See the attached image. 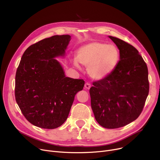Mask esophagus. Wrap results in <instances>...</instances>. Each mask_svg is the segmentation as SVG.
Masks as SVG:
<instances>
[{
	"label": "esophagus",
	"mask_w": 160,
	"mask_h": 160,
	"mask_svg": "<svg viewBox=\"0 0 160 160\" xmlns=\"http://www.w3.org/2000/svg\"><path fill=\"white\" fill-rule=\"evenodd\" d=\"M85 88H86V89H89L90 88H91V84L89 83H88V82H86V83H85Z\"/></svg>",
	"instance_id": "obj_1"
}]
</instances>
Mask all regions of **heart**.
Here are the masks:
<instances>
[{
    "label": "heart",
    "instance_id": "heart-1",
    "mask_svg": "<svg viewBox=\"0 0 160 160\" xmlns=\"http://www.w3.org/2000/svg\"><path fill=\"white\" fill-rule=\"evenodd\" d=\"M120 53L113 45H107L93 41L82 46L77 51L74 65L78 67V62L88 68V72L92 78L102 79L115 69L118 64Z\"/></svg>",
    "mask_w": 160,
    "mask_h": 160
}]
</instances>
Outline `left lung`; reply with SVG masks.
Segmentation results:
<instances>
[{
    "label": "left lung",
    "instance_id": "obj_1",
    "mask_svg": "<svg viewBox=\"0 0 160 160\" xmlns=\"http://www.w3.org/2000/svg\"><path fill=\"white\" fill-rule=\"evenodd\" d=\"M119 49L113 71L93 82L89 89L95 118L102 127L121 128L141 113L149 92L148 68L138 50L127 42L109 36Z\"/></svg>",
    "mask_w": 160,
    "mask_h": 160
}]
</instances>
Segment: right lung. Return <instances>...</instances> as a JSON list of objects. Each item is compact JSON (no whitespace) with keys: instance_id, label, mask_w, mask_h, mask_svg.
Wrapping results in <instances>:
<instances>
[{"instance_id":"right-lung-1","label":"right lung","mask_w":160,"mask_h":160,"mask_svg":"<svg viewBox=\"0 0 160 160\" xmlns=\"http://www.w3.org/2000/svg\"><path fill=\"white\" fill-rule=\"evenodd\" d=\"M69 35L42 39L25 50L15 74V97L27 120L36 127L54 129L68 117L83 79L66 77L54 58L63 56Z\"/></svg>"}]
</instances>
